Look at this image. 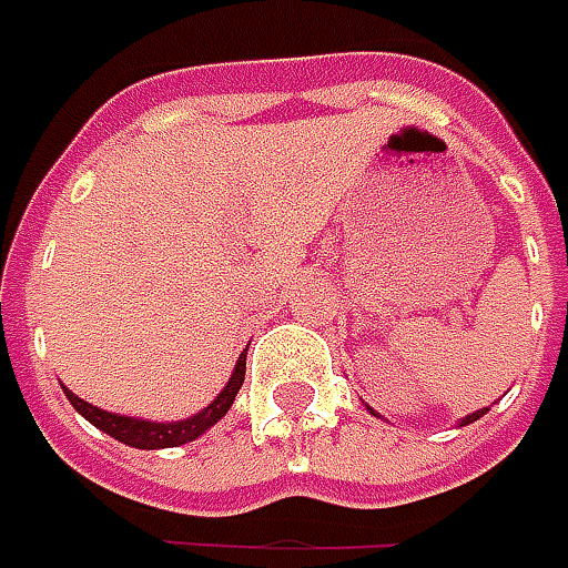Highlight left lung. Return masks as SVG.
Listing matches in <instances>:
<instances>
[{"mask_svg": "<svg viewBox=\"0 0 568 568\" xmlns=\"http://www.w3.org/2000/svg\"><path fill=\"white\" fill-rule=\"evenodd\" d=\"M367 412H371V415H374V418H381V415H377V412H374V408H371V405H367ZM480 415H487V408H480V412H471V415H468V418H462V420H459V427H465V424H471V420H478Z\"/></svg>", "mask_w": 568, "mask_h": 568, "instance_id": "8db88e82", "label": "left lung"}]
</instances>
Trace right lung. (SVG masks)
I'll return each mask as SVG.
<instances>
[{
  "label": "right lung",
  "instance_id": "obj_1",
  "mask_svg": "<svg viewBox=\"0 0 568 568\" xmlns=\"http://www.w3.org/2000/svg\"><path fill=\"white\" fill-rule=\"evenodd\" d=\"M245 358L247 348L242 352V358L235 362V371H232V377H229V383L223 386V393L210 402L206 408H201V412L191 415V418L169 420V424L128 418V415H112V412H103V408L90 405V402H84L81 396H74L65 386H62V389H65V396H69L71 405H74L93 427H100L103 434H109V437H115V440L125 443V446H134V449H166V446H182V443L197 440L204 430H210V427L232 408V402H235L242 383H245Z\"/></svg>",
  "mask_w": 568,
  "mask_h": 568
}]
</instances>
